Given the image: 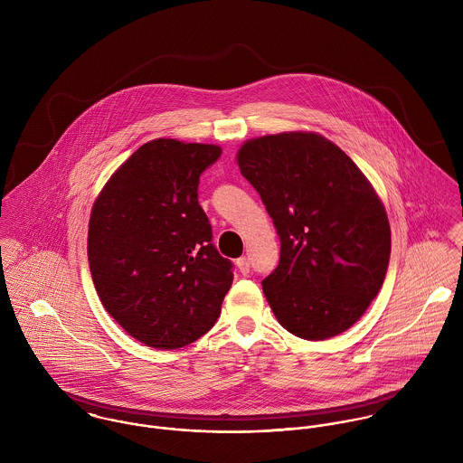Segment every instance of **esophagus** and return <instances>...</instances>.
I'll return each mask as SVG.
<instances>
[{
    "label": "esophagus",
    "mask_w": 463,
    "mask_h": 463,
    "mask_svg": "<svg viewBox=\"0 0 463 463\" xmlns=\"http://www.w3.org/2000/svg\"><path fill=\"white\" fill-rule=\"evenodd\" d=\"M237 267H239L241 274H250V260H248L246 257H242V259L237 260Z\"/></svg>",
    "instance_id": "34e87169"
}]
</instances>
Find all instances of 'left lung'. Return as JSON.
Returning a JSON list of instances; mask_svg holds the SVG:
<instances>
[{
  "instance_id": "obj_1",
  "label": "left lung",
  "mask_w": 463,
  "mask_h": 463,
  "mask_svg": "<svg viewBox=\"0 0 463 463\" xmlns=\"http://www.w3.org/2000/svg\"><path fill=\"white\" fill-rule=\"evenodd\" d=\"M237 164L279 235V264L262 281L278 323L305 340L349 330L391 259L389 217L371 182L316 132L250 138Z\"/></svg>"
}]
</instances>
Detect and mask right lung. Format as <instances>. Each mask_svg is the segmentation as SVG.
I'll return each instance as SVG.
<instances>
[{"label": "right lung", "mask_w": 463, "mask_h": 463, "mask_svg": "<svg viewBox=\"0 0 463 463\" xmlns=\"http://www.w3.org/2000/svg\"><path fill=\"white\" fill-rule=\"evenodd\" d=\"M217 144L155 138L109 178L92 204L87 257L105 310L155 349H178L210 330L232 287V262L212 241L199 175Z\"/></svg>", "instance_id": "right-lung-1"}]
</instances>
